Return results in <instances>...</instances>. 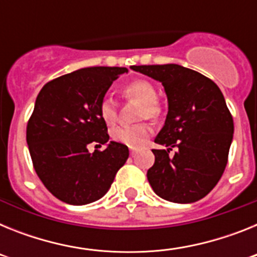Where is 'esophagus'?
<instances>
[{
	"label": "esophagus",
	"instance_id": "1",
	"mask_svg": "<svg viewBox=\"0 0 257 257\" xmlns=\"http://www.w3.org/2000/svg\"><path fill=\"white\" fill-rule=\"evenodd\" d=\"M136 152H138V149H136V148H130V154H131V156H135Z\"/></svg>",
	"mask_w": 257,
	"mask_h": 257
}]
</instances>
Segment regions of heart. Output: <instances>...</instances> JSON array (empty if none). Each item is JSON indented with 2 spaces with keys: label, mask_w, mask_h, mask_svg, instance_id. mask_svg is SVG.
<instances>
[{
  "label": "heart",
  "mask_w": 257,
  "mask_h": 257,
  "mask_svg": "<svg viewBox=\"0 0 257 257\" xmlns=\"http://www.w3.org/2000/svg\"><path fill=\"white\" fill-rule=\"evenodd\" d=\"M126 97H133L142 103L139 117L154 119L161 114V105L157 101V90L149 81L145 79H136L127 83L122 90ZM99 115L103 122L108 126H113L117 122V105L109 97H104L99 104ZM152 134L149 124L140 123L136 126H121L112 131V139L117 143L130 147V148H139L144 144Z\"/></svg>",
  "instance_id": "b5f03b06"
}]
</instances>
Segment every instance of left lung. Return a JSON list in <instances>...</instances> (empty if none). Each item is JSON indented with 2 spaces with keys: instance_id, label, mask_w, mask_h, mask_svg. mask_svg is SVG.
<instances>
[{
  "instance_id": "left-lung-1",
  "label": "left lung",
  "mask_w": 257,
  "mask_h": 257,
  "mask_svg": "<svg viewBox=\"0 0 257 257\" xmlns=\"http://www.w3.org/2000/svg\"><path fill=\"white\" fill-rule=\"evenodd\" d=\"M162 83L169 112L154 142L148 178L154 193L174 203H193L213 189L228 163L234 124L224 95L213 81L179 64L133 65ZM176 148L174 156L170 150Z\"/></svg>"
}]
</instances>
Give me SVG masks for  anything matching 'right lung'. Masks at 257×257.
<instances>
[{
  "mask_svg": "<svg viewBox=\"0 0 257 257\" xmlns=\"http://www.w3.org/2000/svg\"><path fill=\"white\" fill-rule=\"evenodd\" d=\"M127 68L90 67L52 79L36 99L27 144L38 178L58 199L82 206L100 199L128 158V148L109 142L99 104ZM91 142L103 152H88Z\"/></svg>",
  "mask_w": 257,
  "mask_h": 257,
  "instance_id": "right-lung-1",
  "label": "right lung"
}]
</instances>
